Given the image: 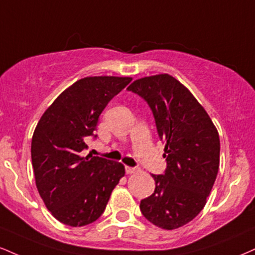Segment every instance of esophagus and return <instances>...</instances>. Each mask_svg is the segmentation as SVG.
<instances>
[{"instance_id":"esophagus-1","label":"esophagus","mask_w":255,"mask_h":255,"mask_svg":"<svg viewBox=\"0 0 255 255\" xmlns=\"http://www.w3.org/2000/svg\"><path fill=\"white\" fill-rule=\"evenodd\" d=\"M136 171H137V168H136V167L126 166V172H127L128 174H129V173H134V172H136Z\"/></svg>"}]
</instances>
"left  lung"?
<instances>
[{
    "label": "left lung",
    "instance_id": "8db88e82",
    "mask_svg": "<svg viewBox=\"0 0 255 255\" xmlns=\"http://www.w3.org/2000/svg\"><path fill=\"white\" fill-rule=\"evenodd\" d=\"M127 89L151 108L167 162L164 174H152L155 190L140 210L159 228L177 229L207 203L220 166L219 131L194 95L167 73L136 79Z\"/></svg>",
    "mask_w": 255,
    "mask_h": 255
}]
</instances>
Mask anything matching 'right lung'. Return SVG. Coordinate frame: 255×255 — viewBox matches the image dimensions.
Wrapping results in <instances>:
<instances>
[{"label": "right lung", "instance_id": "obj_1", "mask_svg": "<svg viewBox=\"0 0 255 255\" xmlns=\"http://www.w3.org/2000/svg\"><path fill=\"white\" fill-rule=\"evenodd\" d=\"M130 77H85L64 90L46 109L32 137V165L40 197L59 222L93 223L103 214L113 190L125 176L121 162L82 151L96 137L101 113Z\"/></svg>", "mask_w": 255, "mask_h": 255}]
</instances>
